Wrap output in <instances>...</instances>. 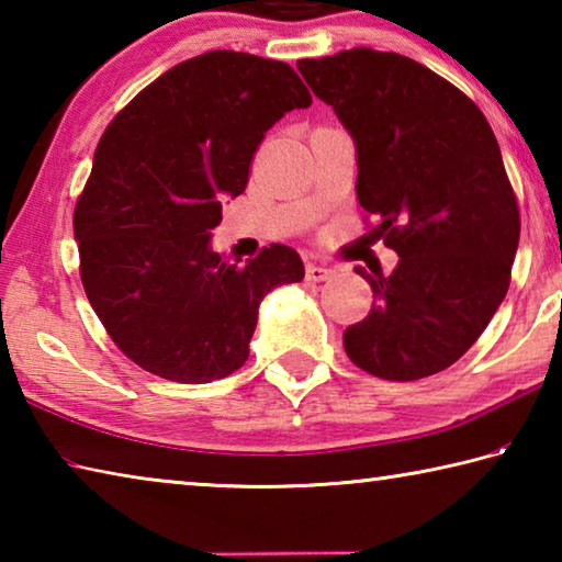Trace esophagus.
Masks as SVG:
<instances>
[{"mask_svg": "<svg viewBox=\"0 0 562 562\" xmlns=\"http://www.w3.org/2000/svg\"><path fill=\"white\" fill-rule=\"evenodd\" d=\"M304 274H307L310 282H325V280H331L335 278V270L331 268H325V265H315L310 262L307 270H304Z\"/></svg>", "mask_w": 562, "mask_h": 562, "instance_id": "obj_1", "label": "esophagus"}]
</instances>
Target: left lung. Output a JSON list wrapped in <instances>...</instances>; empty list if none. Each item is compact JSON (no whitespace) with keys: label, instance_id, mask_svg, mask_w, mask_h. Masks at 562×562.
Segmentation results:
<instances>
[{"label":"left lung","instance_id":"1","mask_svg":"<svg viewBox=\"0 0 562 562\" xmlns=\"http://www.w3.org/2000/svg\"><path fill=\"white\" fill-rule=\"evenodd\" d=\"M297 69L357 144V201L398 255L345 329L359 369L389 382L443 372L483 335L510 284L520 211L486 116L408 56L367 46Z\"/></svg>","mask_w":562,"mask_h":562}]
</instances>
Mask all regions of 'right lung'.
Wrapping results in <instances>:
<instances>
[{"mask_svg": "<svg viewBox=\"0 0 562 562\" xmlns=\"http://www.w3.org/2000/svg\"><path fill=\"white\" fill-rule=\"evenodd\" d=\"M312 97L290 64L207 52L160 74L103 131L74 207L79 274L123 355L207 384L250 355L258 307L304 265L288 245L233 265L211 250L221 198L240 195L265 133Z\"/></svg>", "mask_w": 562, "mask_h": 562, "instance_id": "obj_1", "label": "right lung"}]
</instances>
